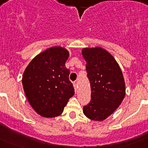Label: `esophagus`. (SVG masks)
I'll return each instance as SVG.
<instances>
[{
  "mask_svg": "<svg viewBox=\"0 0 148 148\" xmlns=\"http://www.w3.org/2000/svg\"><path fill=\"white\" fill-rule=\"evenodd\" d=\"M73 87L75 88V92H77V89H78V85L76 83H73Z\"/></svg>",
  "mask_w": 148,
  "mask_h": 148,
  "instance_id": "1",
  "label": "esophagus"
}]
</instances>
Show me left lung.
Wrapping results in <instances>:
<instances>
[{
    "instance_id": "obj_1",
    "label": "left lung",
    "mask_w": 148,
    "mask_h": 148,
    "mask_svg": "<svg viewBox=\"0 0 148 148\" xmlns=\"http://www.w3.org/2000/svg\"><path fill=\"white\" fill-rule=\"evenodd\" d=\"M91 88V101L83 108L87 118L101 121L121 104L126 93L121 68L112 55L100 47L82 49Z\"/></svg>"
}]
</instances>
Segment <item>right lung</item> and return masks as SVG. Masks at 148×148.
I'll return each mask as SVG.
<instances>
[{
    "label": "right lung",
    "instance_id": "1",
    "mask_svg": "<svg viewBox=\"0 0 148 148\" xmlns=\"http://www.w3.org/2000/svg\"><path fill=\"white\" fill-rule=\"evenodd\" d=\"M70 53L62 47H53L30 61L22 77L23 88L30 105L44 118L59 116L74 95L65 63Z\"/></svg>",
    "mask_w": 148,
    "mask_h": 148
}]
</instances>
